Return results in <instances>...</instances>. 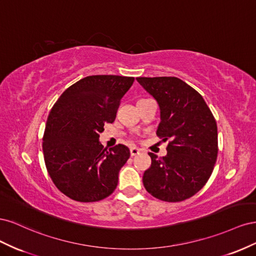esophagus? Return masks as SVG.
<instances>
[{
	"instance_id": "esophagus-1",
	"label": "esophagus",
	"mask_w": 256,
	"mask_h": 256,
	"mask_svg": "<svg viewBox=\"0 0 256 256\" xmlns=\"http://www.w3.org/2000/svg\"><path fill=\"white\" fill-rule=\"evenodd\" d=\"M138 152H140V150H138V148H136V147H131V148H130V154H131V156H136V154H138Z\"/></svg>"
}]
</instances>
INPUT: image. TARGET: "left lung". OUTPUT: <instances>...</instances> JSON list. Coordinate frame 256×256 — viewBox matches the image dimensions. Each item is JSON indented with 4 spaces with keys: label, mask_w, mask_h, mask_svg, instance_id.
<instances>
[{
    "label": "left lung",
    "mask_w": 256,
    "mask_h": 256,
    "mask_svg": "<svg viewBox=\"0 0 256 256\" xmlns=\"http://www.w3.org/2000/svg\"><path fill=\"white\" fill-rule=\"evenodd\" d=\"M157 100L161 122L157 136L168 141L166 157L148 152L152 166L143 175L147 192L164 202H182L202 189L218 156L214 115L198 92L176 76H138Z\"/></svg>",
    "instance_id": "8db88e82"
}]
</instances>
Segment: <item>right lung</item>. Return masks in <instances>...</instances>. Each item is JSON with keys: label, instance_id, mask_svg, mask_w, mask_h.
Here are the masks:
<instances>
[{"label": "right lung", "instance_id": "obj_1", "mask_svg": "<svg viewBox=\"0 0 256 256\" xmlns=\"http://www.w3.org/2000/svg\"><path fill=\"white\" fill-rule=\"evenodd\" d=\"M134 76H88L69 86L54 104L42 138L47 171L72 200L98 202L112 194L118 172L130 157L127 146L99 143L104 124L116 118Z\"/></svg>", "mask_w": 256, "mask_h": 256}]
</instances>
